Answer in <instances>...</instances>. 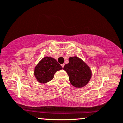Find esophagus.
<instances>
[{
    "label": "esophagus",
    "instance_id": "esophagus-1",
    "mask_svg": "<svg viewBox=\"0 0 123 123\" xmlns=\"http://www.w3.org/2000/svg\"><path fill=\"white\" fill-rule=\"evenodd\" d=\"M64 64H61V65H62V67H63V68H64Z\"/></svg>",
    "mask_w": 123,
    "mask_h": 123
}]
</instances>
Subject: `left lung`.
Instances as JSON below:
<instances>
[{"label":"left lung","instance_id":"obj_1","mask_svg":"<svg viewBox=\"0 0 123 123\" xmlns=\"http://www.w3.org/2000/svg\"><path fill=\"white\" fill-rule=\"evenodd\" d=\"M63 69L67 73L72 85L78 88L87 85L92 77L89 67L77 56L70 57L69 63L64 65Z\"/></svg>","mask_w":123,"mask_h":123}]
</instances>
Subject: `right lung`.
I'll return each mask as SVG.
<instances>
[{"instance_id": "obj_1", "label": "right lung", "mask_w": 123, "mask_h": 123, "mask_svg": "<svg viewBox=\"0 0 123 123\" xmlns=\"http://www.w3.org/2000/svg\"><path fill=\"white\" fill-rule=\"evenodd\" d=\"M62 69V67L55 59L46 56L36 65L34 73L38 82L44 84L53 79L56 72Z\"/></svg>"}]
</instances>
